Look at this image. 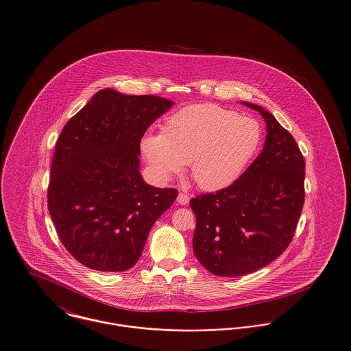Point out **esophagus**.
Returning a JSON list of instances; mask_svg holds the SVG:
<instances>
[{"label": "esophagus", "mask_w": 351, "mask_h": 351, "mask_svg": "<svg viewBox=\"0 0 351 351\" xmlns=\"http://www.w3.org/2000/svg\"><path fill=\"white\" fill-rule=\"evenodd\" d=\"M178 202H179L180 205H186V204L189 202V195H186V193H184V192H180L179 196H178Z\"/></svg>", "instance_id": "obj_1"}]
</instances>
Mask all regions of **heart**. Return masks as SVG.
<instances>
[{"mask_svg":"<svg viewBox=\"0 0 351 351\" xmlns=\"http://www.w3.org/2000/svg\"><path fill=\"white\" fill-rule=\"evenodd\" d=\"M262 141L255 118L216 104H196L166 119L162 133L141 141V151L160 180H171L189 163L191 175L205 191L233 183Z\"/></svg>","mask_w":351,"mask_h":351,"instance_id":"b5f03b06","label":"heart"}]
</instances>
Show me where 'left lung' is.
Here are the masks:
<instances>
[{
  "label": "left lung",
  "instance_id": "left-lung-1",
  "mask_svg": "<svg viewBox=\"0 0 351 351\" xmlns=\"http://www.w3.org/2000/svg\"><path fill=\"white\" fill-rule=\"evenodd\" d=\"M242 104L266 119L263 150L233 184L189 201L195 255L217 276L247 275L282 255L305 197V160L293 136L262 106Z\"/></svg>",
  "mask_w": 351,
  "mask_h": 351
}]
</instances>
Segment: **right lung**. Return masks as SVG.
Returning <instances> with one entry per match:
<instances>
[{"label":"right lung","instance_id":"add662e5","mask_svg":"<svg viewBox=\"0 0 351 351\" xmlns=\"http://www.w3.org/2000/svg\"><path fill=\"white\" fill-rule=\"evenodd\" d=\"M173 105L145 95L97 92L56 142L47 204L56 233L85 267L118 272L139 261L152 225L178 197L139 173L141 139Z\"/></svg>","mask_w":351,"mask_h":351}]
</instances>
